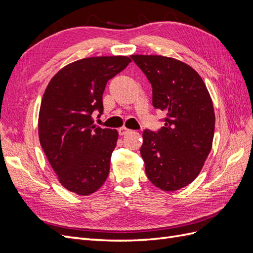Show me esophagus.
<instances>
[{
    "label": "esophagus",
    "instance_id": "esophagus-1",
    "mask_svg": "<svg viewBox=\"0 0 253 253\" xmlns=\"http://www.w3.org/2000/svg\"><path fill=\"white\" fill-rule=\"evenodd\" d=\"M128 132H129V129L126 128V126H122V127H120V128L118 129V133H119V135H121V136H124V135L127 134Z\"/></svg>",
    "mask_w": 253,
    "mask_h": 253
}]
</instances>
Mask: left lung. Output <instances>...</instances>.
Masks as SVG:
<instances>
[{"mask_svg":"<svg viewBox=\"0 0 253 253\" xmlns=\"http://www.w3.org/2000/svg\"><path fill=\"white\" fill-rule=\"evenodd\" d=\"M152 85V103L165 126L144 129L140 154L150 181L164 191L188 186L212 148L215 115L209 91L192 67L163 56H131Z\"/></svg>","mask_w":253,"mask_h":253,"instance_id":"obj_1","label":"left lung"}]
</instances>
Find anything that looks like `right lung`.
I'll list each match as a JSON object with an SVG mask.
<instances>
[{
  "mask_svg": "<svg viewBox=\"0 0 253 253\" xmlns=\"http://www.w3.org/2000/svg\"><path fill=\"white\" fill-rule=\"evenodd\" d=\"M129 62L126 56L75 61L53 76L45 89L40 143L61 185L71 192L89 195L108 178L118 133L96 126L91 115L101 116L106 83Z\"/></svg>",
  "mask_w": 253,
  "mask_h": 253,
  "instance_id": "add662e5",
  "label": "right lung"
}]
</instances>
